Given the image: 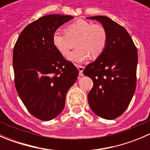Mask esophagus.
<instances>
[{"instance_id": "1", "label": "esophagus", "mask_w": 150, "mask_h": 150, "mask_svg": "<svg viewBox=\"0 0 150 150\" xmlns=\"http://www.w3.org/2000/svg\"><path fill=\"white\" fill-rule=\"evenodd\" d=\"M76 67H77V68L78 69V70H79V75L80 76H83V69H84V67L81 66V65H76Z\"/></svg>"}]
</instances>
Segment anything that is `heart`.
<instances>
[{"label": "heart", "mask_w": 150, "mask_h": 150, "mask_svg": "<svg viewBox=\"0 0 150 150\" xmlns=\"http://www.w3.org/2000/svg\"><path fill=\"white\" fill-rule=\"evenodd\" d=\"M65 33L57 31L52 37L53 44L62 56L66 57L76 42L78 48L69 54L67 59L81 63L103 53L107 43V33L100 24H92L79 19L64 28Z\"/></svg>", "instance_id": "b5f03b06"}]
</instances>
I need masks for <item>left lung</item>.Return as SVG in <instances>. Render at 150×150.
Wrapping results in <instances>:
<instances>
[{"label":"left lung","instance_id":"obj_1","mask_svg":"<svg viewBox=\"0 0 150 150\" xmlns=\"http://www.w3.org/2000/svg\"><path fill=\"white\" fill-rule=\"evenodd\" d=\"M87 19L100 22L107 33L103 53L83 70L93 82L88 104L96 115L113 120L128 108L135 92L137 49L126 30L117 22L104 16Z\"/></svg>","mask_w":150,"mask_h":150}]
</instances>
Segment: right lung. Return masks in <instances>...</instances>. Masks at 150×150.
<instances>
[{
    "label": "right lung",
    "mask_w": 150,
    "mask_h": 150,
    "mask_svg": "<svg viewBox=\"0 0 150 150\" xmlns=\"http://www.w3.org/2000/svg\"><path fill=\"white\" fill-rule=\"evenodd\" d=\"M73 16L50 14L22 31L13 48V67L16 91L28 110L43 121L59 115L67 92L76 81L78 70L53 44L54 33Z\"/></svg>",
    "instance_id": "1"
}]
</instances>
